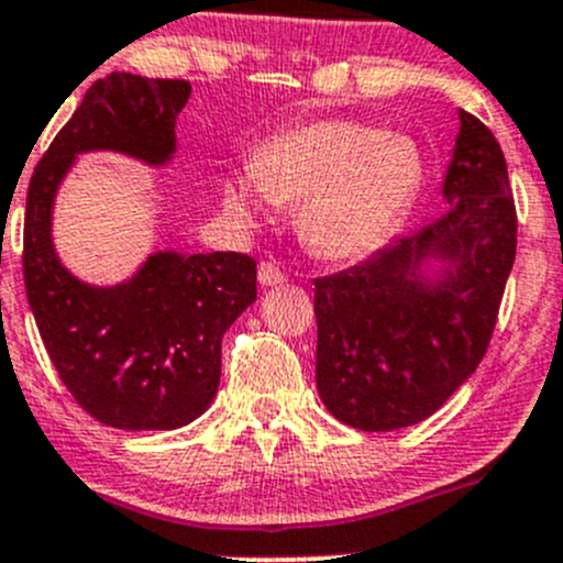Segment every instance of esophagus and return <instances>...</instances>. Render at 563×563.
Instances as JSON below:
<instances>
[{
    "mask_svg": "<svg viewBox=\"0 0 563 563\" xmlns=\"http://www.w3.org/2000/svg\"><path fill=\"white\" fill-rule=\"evenodd\" d=\"M257 283L264 288L280 286V283H286V272L277 264H272V261H264V264L257 266Z\"/></svg>",
    "mask_w": 563,
    "mask_h": 563,
    "instance_id": "obj_1",
    "label": "esophagus"
}]
</instances>
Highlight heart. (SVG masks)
<instances>
[{"label": "heart", "mask_w": 563, "mask_h": 563, "mask_svg": "<svg viewBox=\"0 0 563 563\" xmlns=\"http://www.w3.org/2000/svg\"><path fill=\"white\" fill-rule=\"evenodd\" d=\"M417 141L355 119H317L272 135L250 172L228 175L224 208L257 224L272 202L299 205L302 241L328 261H361L386 244L417 202Z\"/></svg>", "instance_id": "heart-1"}]
</instances>
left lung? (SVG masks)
I'll use <instances>...</instances> for the list:
<instances>
[{"mask_svg":"<svg viewBox=\"0 0 563 563\" xmlns=\"http://www.w3.org/2000/svg\"><path fill=\"white\" fill-rule=\"evenodd\" d=\"M444 199L433 224L313 283L317 388L350 428L422 422L486 355L517 255V208L500 144L466 110ZM428 254L451 261L448 282L418 277Z\"/></svg>","mask_w":563,"mask_h":563,"instance_id":"1","label":"left lung"}]
</instances>
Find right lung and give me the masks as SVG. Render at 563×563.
<instances>
[{
  "mask_svg": "<svg viewBox=\"0 0 563 563\" xmlns=\"http://www.w3.org/2000/svg\"><path fill=\"white\" fill-rule=\"evenodd\" d=\"M188 93V80L124 71L91 82L30 177L21 269L35 324L77 406L119 430L180 428L210 406L222 335L255 302L257 266L241 252H157L130 283L91 288L52 250V199L77 152L169 161Z\"/></svg>",
  "mask_w": 563,
  "mask_h": 563,
  "instance_id": "add662e5",
  "label": "right lung"
}]
</instances>
